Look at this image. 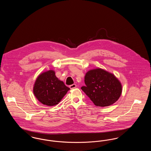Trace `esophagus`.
I'll return each mask as SVG.
<instances>
[{
  "label": "esophagus",
  "instance_id": "obj_1",
  "mask_svg": "<svg viewBox=\"0 0 151 151\" xmlns=\"http://www.w3.org/2000/svg\"><path fill=\"white\" fill-rule=\"evenodd\" d=\"M70 89H75V88H76V85L75 84H72V85H71V86H70Z\"/></svg>",
  "mask_w": 151,
  "mask_h": 151
}]
</instances>
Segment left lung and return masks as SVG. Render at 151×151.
I'll return each mask as SVG.
<instances>
[{
    "instance_id": "left-lung-1",
    "label": "left lung",
    "mask_w": 151,
    "mask_h": 151,
    "mask_svg": "<svg viewBox=\"0 0 151 151\" xmlns=\"http://www.w3.org/2000/svg\"><path fill=\"white\" fill-rule=\"evenodd\" d=\"M86 86L81 89L97 106L113 105L120 97L122 84L115 75L102 68H95L86 72Z\"/></svg>"
}]
</instances>
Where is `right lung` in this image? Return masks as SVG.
Instances as JSON below:
<instances>
[{
    "instance_id": "obj_1",
    "label": "right lung",
    "mask_w": 151,
    "mask_h": 151,
    "mask_svg": "<svg viewBox=\"0 0 151 151\" xmlns=\"http://www.w3.org/2000/svg\"><path fill=\"white\" fill-rule=\"evenodd\" d=\"M70 89L58 79L55 71L50 70L38 75L33 86V93L41 103L52 106L57 105Z\"/></svg>"
}]
</instances>
